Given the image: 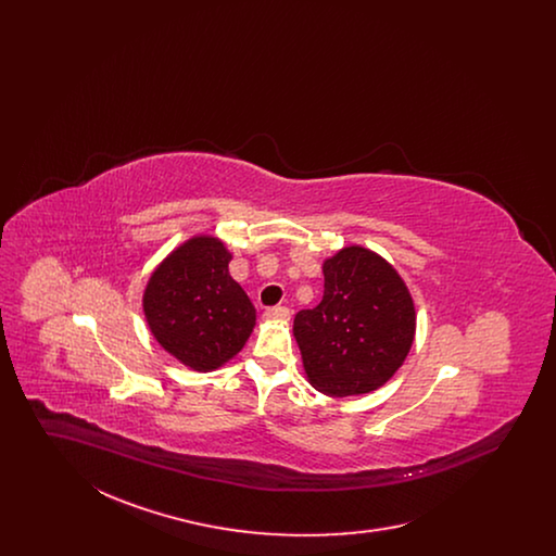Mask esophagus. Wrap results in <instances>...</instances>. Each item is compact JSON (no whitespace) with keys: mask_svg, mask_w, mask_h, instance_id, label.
I'll return each instance as SVG.
<instances>
[{"mask_svg":"<svg viewBox=\"0 0 556 556\" xmlns=\"http://www.w3.org/2000/svg\"><path fill=\"white\" fill-rule=\"evenodd\" d=\"M290 308L288 306H273V308H266L265 317L268 320H288L290 318Z\"/></svg>","mask_w":556,"mask_h":556,"instance_id":"esophagus-1","label":"esophagus"}]
</instances>
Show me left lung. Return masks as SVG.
Listing matches in <instances>:
<instances>
[{
	"mask_svg": "<svg viewBox=\"0 0 556 556\" xmlns=\"http://www.w3.org/2000/svg\"><path fill=\"white\" fill-rule=\"evenodd\" d=\"M325 291L293 318L311 386L327 396L369 394L396 372L415 340V304L396 268L350 245L323 265Z\"/></svg>",
	"mask_w": 556,
	"mask_h": 556,
	"instance_id": "left-lung-1",
	"label": "left lung"
}]
</instances>
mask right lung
Wrapping results in <instances>:
<instances>
[{
    "mask_svg": "<svg viewBox=\"0 0 556 556\" xmlns=\"http://www.w3.org/2000/svg\"><path fill=\"white\" fill-rule=\"evenodd\" d=\"M231 254L211 236L187 239L152 273L146 320L159 344L193 370L218 369L248 342L256 311L229 275Z\"/></svg>",
    "mask_w": 556,
    "mask_h": 556,
    "instance_id": "obj_1",
    "label": "right lung"
}]
</instances>
